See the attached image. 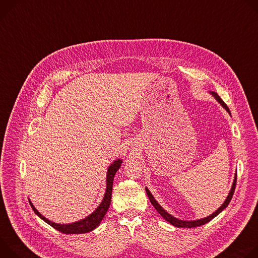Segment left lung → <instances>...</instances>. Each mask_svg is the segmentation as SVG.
I'll use <instances>...</instances> for the list:
<instances>
[{
  "instance_id": "8db88e82",
  "label": "left lung",
  "mask_w": 258,
  "mask_h": 258,
  "mask_svg": "<svg viewBox=\"0 0 258 258\" xmlns=\"http://www.w3.org/2000/svg\"><path fill=\"white\" fill-rule=\"evenodd\" d=\"M210 94H212L213 96H214V98L222 105V107H224L225 108V110L231 114V112H230V109H228V107H227V105L223 102V100L219 97V95L216 93V92H213V91H210ZM236 182H237V173L235 174V179H234V182H233V185H232V188H231V190H230V192H228V195H227V197H226V199H225V201L223 202V204L214 212V213H212L211 215H209V216H207V217H205V218H202V219H197V220H190V221H188V220H180V219H178V218H175L174 216H172L171 214H169L166 210H164L163 208H162V206L156 201L155 200V198H154V196L152 195V192L148 189V187H146V190H147V194H148V197H149V199H150V201H151V203L153 204V206L155 207V209L161 214V216L162 217H164V219L165 220H167L169 223H171L172 225H174V226H176V227H197V226H200V225H203V224H205V223H207V222H209L210 220H212L215 216H217L223 209H225L226 207H227V205L230 204V202H231V200H232V198H233V195H234V192H235V188H236Z\"/></svg>"
}]
</instances>
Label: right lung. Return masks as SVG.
<instances>
[{"label": "right lung", "mask_w": 258, "mask_h": 258, "mask_svg": "<svg viewBox=\"0 0 258 258\" xmlns=\"http://www.w3.org/2000/svg\"><path fill=\"white\" fill-rule=\"evenodd\" d=\"M122 164V160L117 159L116 161H113L112 164H110V166L107 169V174H106V189H105V194L103 197L102 202L100 203V205L86 218L73 222V223H69V224H60V223H55L49 219H47L45 216H43L33 205V203L30 201V204L33 208V210L35 211V213L41 218L43 219L45 222H47L48 224H50L52 227H54L55 230L59 231L60 233L63 234H85V233H89L91 231H93L94 228H96L99 223L101 222V220L103 219L109 205H110V200H111V191H112V182H113V177L116 175L117 171L119 170V168L121 167Z\"/></svg>", "instance_id": "right-lung-1"}]
</instances>
